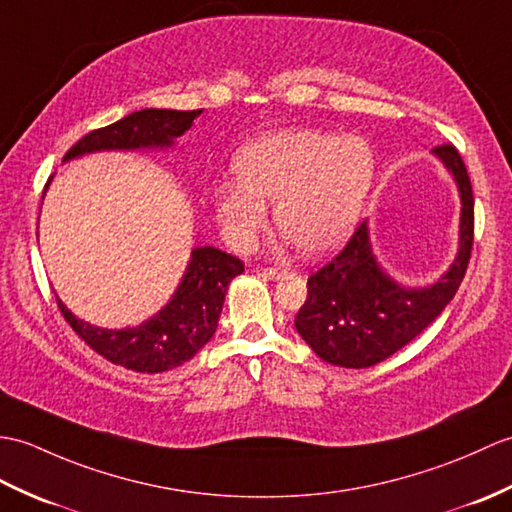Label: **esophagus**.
I'll return each mask as SVG.
<instances>
[{"mask_svg": "<svg viewBox=\"0 0 512 512\" xmlns=\"http://www.w3.org/2000/svg\"><path fill=\"white\" fill-rule=\"evenodd\" d=\"M283 272H285L283 268H277V266H270V268H266V270H264V275H266L268 279H279V277L283 275Z\"/></svg>", "mask_w": 512, "mask_h": 512, "instance_id": "1", "label": "esophagus"}]
</instances>
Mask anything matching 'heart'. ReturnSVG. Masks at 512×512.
<instances>
[{"mask_svg":"<svg viewBox=\"0 0 512 512\" xmlns=\"http://www.w3.org/2000/svg\"><path fill=\"white\" fill-rule=\"evenodd\" d=\"M240 181L216 185V216L227 240L246 251L268 224L266 202H277V224L305 253L336 248L353 229L375 174L371 144L358 135L279 130L248 144L235 161Z\"/></svg>","mask_w":512,"mask_h":512,"instance_id":"obj_1","label":"heart"}]
</instances>
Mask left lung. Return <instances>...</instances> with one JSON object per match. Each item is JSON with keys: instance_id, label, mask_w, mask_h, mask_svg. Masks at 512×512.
<instances>
[{"instance_id": "left-lung-1", "label": "left lung", "mask_w": 512, "mask_h": 512, "mask_svg": "<svg viewBox=\"0 0 512 512\" xmlns=\"http://www.w3.org/2000/svg\"><path fill=\"white\" fill-rule=\"evenodd\" d=\"M434 154L460 189L458 257L430 288H403L377 266L366 222L358 224L342 251L307 279V299L294 318L296 331L325 362L366 368L390 358L434 323L465 279L473 248V189L454 146H436Z\"/></svg>"}]
</instances>
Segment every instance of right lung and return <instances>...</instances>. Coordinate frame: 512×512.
Instances as JSON below:
<instances>
[{"label": "right lung", "instance_id": "right-lung-1", "mask_svg": "<svg viewBox=\"0 0 512 512\" xmlns=\"http://www.w3.org/2000/svg\"><path fill=\"white\" fill-rule=\"evenodd\" d=\"M202 109L170 111L144 109L135 111L120 122L91 130L76 141L65 154L67 159L95 150H133L152 146H172L176 137L192 128ZM244 272V261L213 246L194 248L185 277L174 292L172 301L133 329H100L76 318L56 296L58 310L71 329L93 351L113 364L137 373H163L192 360L216 334L224 294L233 277Z\"/></svg>", "mask_w": 512, "mask_h": 512}]
</instances>
